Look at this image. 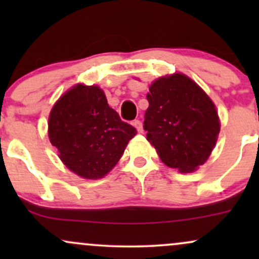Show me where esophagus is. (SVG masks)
Instances as JSON below:
<instances>
[{
  "label": "esophagus",
  "mask_w": 259,
  "mask_h": 259,
  "mask_svg": "<svg viewBox=\"0 0 259 259\" xmlns=\"http://www.w3.org/2000/svg\"><path fill=\"white\" fill-rule=\"evenodd\" d=\"M133 125L136 127V130H138L139 133H142L144 132V126H142V123L140 120H134Z\"/></svg>",
  "instance_id": "34e87169"
}]
</instances>
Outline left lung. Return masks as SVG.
<instances>
[{
    "label": "left lung",
    "instance_id": "1",
    "mask_svg": "<svg viewBox=\"0 0 259 259\" xmlns=\"http://www.w3.org/2000/svg\"><path fill=\"white\" fill-rule=\"evenodd\" d=\"M148 90L147 141L165 165L192 173L207 162L218 140L221 120L214 102L183 73L160 76Z\"/></svg>",
    "mask_w": 259,
    "mask_h": 259
}]
</instances>
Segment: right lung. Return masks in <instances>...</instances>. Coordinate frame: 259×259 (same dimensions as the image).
Returning a JSON list of instances; mask_svg holds the SVG:
<instances>
[{"mask_svg":"<svg viewBox=\"0 0 259 259\" xmlns=\"http://www.w3.org/2000/svg\"><path fill=\"white\" fill-rule=\"evenodd\" d=\"M47 124L50 142L57 148L62 163L90 180L106 177L138 133L120 120L100 86L81 82L56 101Z\"/></svg>","mask_w":259,"mask_h":259,"instance_id":"obj_1","label":"right lung"}]
</instances>
